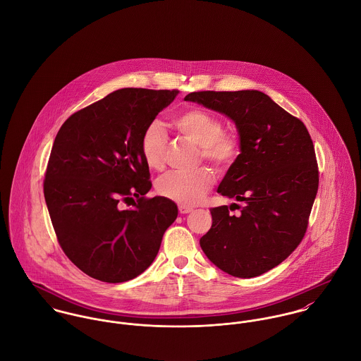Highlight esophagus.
<instances>
[{
    "label": "esophagus",
    "mask_w": 361,
    "mask_h": 361,
    "mask_svg": "<svg viewBox=\"0 0 361 361\" xmlns=\"http://www.w3.org/2000/svg\"><path fill=\"white\" fill-rule=\"evenodd\" d=\"M192 211H193L192 207L179 206V212H180V214H189V212H192Z\"/></svg>",
    "instance_id": "esophagus-1"
}]
</instances>
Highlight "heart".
I'll return each instance as SVG.
<instances>
[{
    "label": "heart",
    "instance_id": "heart-1",
    "mask_svg": "<svg viewBox=\"0 0 361 361\" xmlns=\"http://www.w3.org/2000/svg\"><path fill=\"white\" fill-rule=\"evenodd\" d=\"M178 133L197 145V161H207L216 172L229 171L242 153L240 136L233 130L224 129V121L203 108H188L172 118ZM168 140L159 123H149L140 136V154L152 171L165 168ZM214 183V173L202 166L193 172H171L158 179L155 190L161 197L180 206L197 204Z\"/></svg>",
    "mask_w": 361,
    "mask_h": 361
}]
</instances>
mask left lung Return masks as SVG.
I'll return each mask as SVG.
<instances>
[{
  "label": "left lung",
  "mask_w": 361,
  "mask_h": 361,
  "mask_svg": "<svg viewBox=\"0 0 361 361\" xmlns=\"http://www.w3.org/2000/svg\"><path fill=\"white\" fill-rule=\"evenodd\" d=\"M185 100L228 115L242 140L218 193L243 206L233 204L238 215L228 206L211 208L200 246L224 272L258 276L289 257L306 235L319 180L309 130L258 90L193 92Z\"/></svg>",
  "instance_id": "left-lung-1"
}]
</instances>
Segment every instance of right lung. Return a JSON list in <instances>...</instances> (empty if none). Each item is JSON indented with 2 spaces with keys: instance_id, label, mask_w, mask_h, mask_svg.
<instances>
[{
  "instance_id": "obj_1",
  "label": "right lung",
  "mask_w": 361,
  "mask_h": 361,
  "mask_svg": "<svg viewBox=\"0 0 361 361\" xmlns=\"http://www.w3.org/2000/svg\"><path fill=\"white\" fill-rule=\"evenodd\" d=\"M176 94L116 90L72 114L55 136L43 183L52 226L66 257L94 279L119 283L146 271L178 216L173 202L146 197L140 154L143 129Z\"/></svg>"
}]
</instances>
